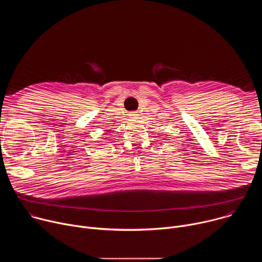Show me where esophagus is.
I'll use <instances>...</instances> for the list:
<instances>
[{
    "label": "esophagus",
    "mask_w": 262,
    "mask_h": 262,
    "mask_svg": "<svg viewBox=\"0 0 262 262\" xmlns=\"http://www.w3.org/2000/svg\"><path fill=\"white\" fill-rule=\"evenodd\" d=\"M129 116H132V117H134V118H137L139 115H138L137 112H132V113L129 114Z\"/></svg>",
    "instance_id": "esophagus-1"
}]
</instances>
